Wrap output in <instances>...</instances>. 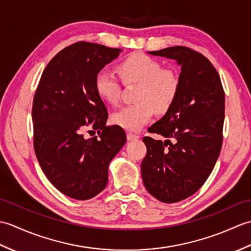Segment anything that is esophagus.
<instances>
[{
  "instance_id": "esophagus-1",
  "label": "esophagus",
  "mask_w": 251,
  "mask_h": 251,
  "mask_svg": "<svg viewBox=\"0 0 251 251\" xmlns=\"http://www.w3.org/2000/svg\"><path fill=\"white\" fill-rule=\"evenodd\" d=\"M137 139H139V136L131 134V132H127V140L132 141V140H137Z\"/></svg>"
}]
</instances>
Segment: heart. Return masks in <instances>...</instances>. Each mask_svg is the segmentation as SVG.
Wrapping results in <instances>:
<instances>
[{"label":"heart","mask_w":251,"mask_h":251,"mask_svg":"<svg viewBox=\"0 0 251 251\" xmlns=\"http://www.w3.org/2000/svg\"><path fill=\"white\" fill-rule=\"evenodd\" d=\"M117 70L125 83H139L136 103L126 105L112 115L115 125L131 131L141 129L152 120L154 112L165 113L178 97L180 76L172 68L142 52L131 54L119 63ZM95 89L99 97L110 104L121 98V84L113 73L100 70L95 77Z\"/></svg>","instance_id":"obj_1"}]
</instances>
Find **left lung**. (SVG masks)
<instances>
[{"label": "left lung", "instance_id": "8db88e82", "mask_svg": "<svg viewBox=\"0 0 251 251\" xmlns=\"http://www.w3.org/2000/svg\"><path fill=\"white\" fill-rule=\"evenodd\" d=\"M149 54L175 59L181 67L177 99L148 129L166 140L143 138L148 152L141 163L149 193L163 202H176L201 189L219 157L225 90L212 63L189 47L173 46Z\"/></svg>", "mask_w": 251, "mask_h": 251}]
</instances>
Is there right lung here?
I'll list each match as a JSON object with an SVG mask.
<instances>
[{"label": "right lung", "instance_id": "add662e5", "mask_svg": "<svg viewBox=\"0 0 251 251\" xmlns=\"http://www.w3.org/2000/svg\"><path fill=\"white\" fill-rule=\"evenodd\" d=\"M122 50L77 42L44 69L32 105L33 146L50 183L71 199L86 201L108 183L109 164L126 142L120 126H106L108 111L95 77ZM89 126L99 137L85 138ZM93 131V130H92Z\"/></svg>", "mask_w": 251, "mask_h": 251}]
</instances>
